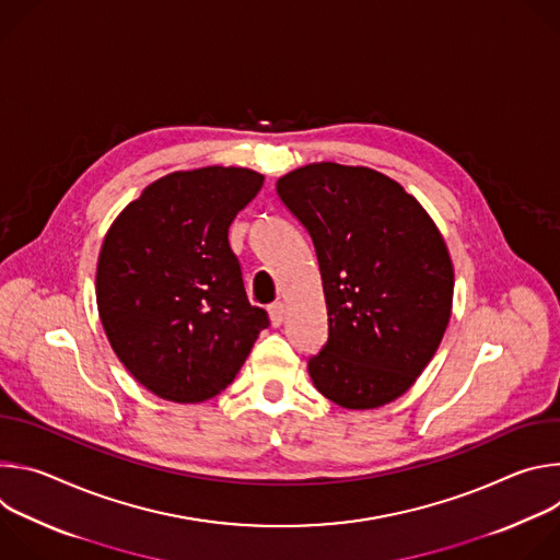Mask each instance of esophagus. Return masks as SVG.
I'll return each mask as SVG.
<instances>
[{
	"label": "esophagus",
	"mask_w": 560,
	"mask_h": 560,
	"mask_svg": "<svg viewBox=\"0 0 560 560\" xmlns=\"http://www.w3.org/2000/svg\"><path fill=\"white\" fill-rule=\"evenodd\" d=\"M283 303L281 301H275L270 307H268V314H270V322L275 328H279L283 324Z\"/></svg>",
	"instance_id": "esophagus-1"
}]
</instances>
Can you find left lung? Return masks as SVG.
Segmentation results:
<instances>
[{"label": "left lung", "instance_id": "8db88e82", "mask_svg": "<svg viewBox=\"0 0 560 560\" xmlns=\"http://www.w3.org/2000/svg\"><path fill=\"white\" fill-rule=\"evenodd\" d=\"M322 270L328 341L310 357L314 387L348 410L406 394L452 314L454 268L443 236L401 184L363 166L310 164L277 182Z\"/></svg>", "mask_w": 560, "mask_h": 560}]
</instances>
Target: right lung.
<instances>
[{
	"instance_id": "obj_1",
	"label": "right lung",
	"mask_w": 560,
	"mask_h": 560,
	"mask_svg": "<svg viewBox=\"0 0 560 560\" xmlns=\"http://www.w3.org/2000/svg\"><path fill=\"white\" fill-rule=\"evenodd\" d=\"M264 175L208 166L150 184L115 219L97 261V307L126 370L152 394L201 404L242 370L268 312L250 305L228 228Z\"/></svg>"
}]
</instances>
